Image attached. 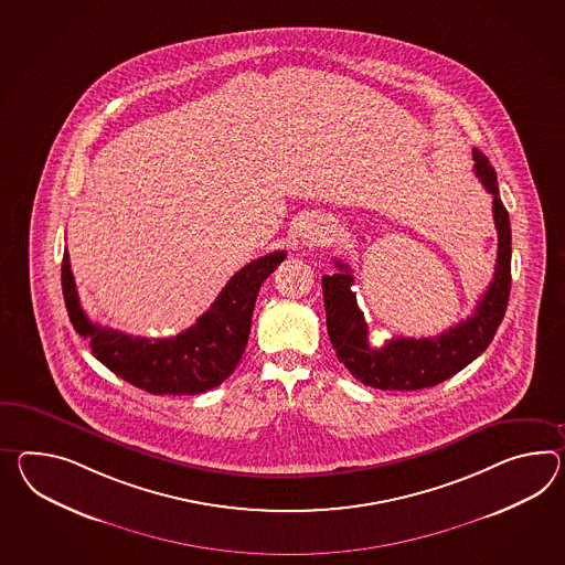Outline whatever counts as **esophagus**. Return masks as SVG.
<instances>
[{
    "mask_svg": "<svg viewBox=\"0 0 565 565\" xmlns=\"http://www.w3.org/2000/svg\"><path fill=\"white\" fill-rule=\"evenodd\" d=\"M332 226L327 221H310L303 222L302 231H300V238L303 245H320L331 236Z\"/></svg>",
    "mask_w": 565,
    "mask_h": 565,
    "instance_id": "1",
    "label": "esophagus"
}]
</instances>
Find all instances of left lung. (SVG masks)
I'll use <instances>...</instances> for the list:
<instances>
[{"label":"left lung","instance_id":"left-lung-1","mask_svg":"<svg viewBox=\"0 0 565 565\" xmlns=\"http://www.w3.org/2000/svg\"><path fill=\"white\" fill-rule=\"evenodd\" d=\"M473 171L483 188L494 195L498 257L495 271L483 291L473 315L440 332L433 339H404L394 337L382 347L370 344V327L359 310L355 291L351 289L355 277L349 265L334 262L337 274L322 277L327 329L337 359L361 384L377 390H423L440 384L455 373L468 367L492 343L495 331L504 318L510 296V234L509 212L498 195L494 167L480 149H473Z\"/></svg>","mask_w":565,"mask_h":565}]
</instances>
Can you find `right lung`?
<instances>
[{"label": "right lung", "mask_w": 565, "mask_h": 565, "mask_svg": "<svg viewBox=\"0 0 565 565\" xmlns=\"http://www.w3.org/2000/svg\"><path fill=\"white\" fill-rule=\"evenodd\" d=\"M284 259L286 253L276 250L238 269L195 324L167 339L130 337L94 324L85 317L67 248L61 281L71 324L89 341L99 363L149 394L195 396L221 385L238 365L247 347L257 294Z\"/></svg>", "instance_id": "right-lung-1"}]
</instances>
